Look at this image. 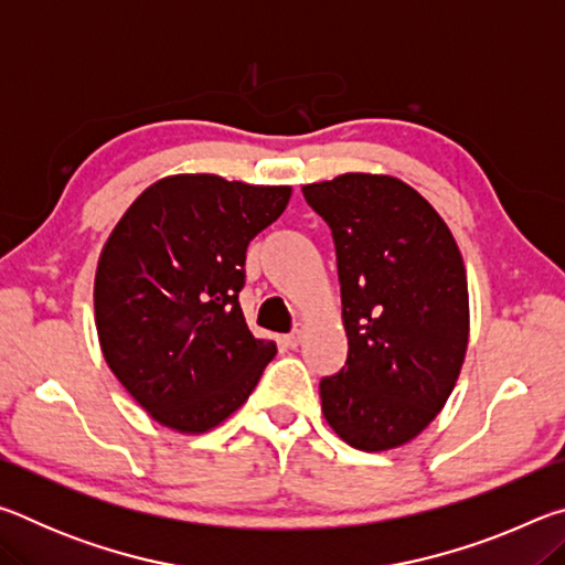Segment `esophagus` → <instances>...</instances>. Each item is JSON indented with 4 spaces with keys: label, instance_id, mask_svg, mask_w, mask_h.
Returning a JSON list of instances; mask_svg holds the SVG:
<instances>
[{
    "label": "esophagus",
    "instance_id": "obj_1",
    "mask_svg": "<svg viewBox=\"0 0 565 565\" xmlns=\"http://www.w3.org/2000/svg\"><path fill=\"white\" fill-rule=\"evenodd\" d=\"M303 329H306V323H303V321L296 323L294 331H291V333H286V337H284V343H286V347H289V349H296V347H299L301 339H303Z\"/></svg>",
    "mask_w": 565,
    "mask_h": 565
}]
</instances>
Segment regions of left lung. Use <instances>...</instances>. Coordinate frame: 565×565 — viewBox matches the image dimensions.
I'll return each instance as SVG.
<instances>
[{"label": "left lung", "mask_w": 565, "mask_h": 565, "mask_svg": "<svg viewBox=\"0 0 565 565\" xmlns=\"http://www.w3.org/2000/svg\"><path fill=\"white\" fill-rule=\"evenodd\" d=\"M329 224L349 356L321 379L329 426L359 451L416 438L451 396L468 347L461 252L436 209L401 179L341 174L306 184Z\"/></svg>", "instance_id": "obj_1"}]
</instances>
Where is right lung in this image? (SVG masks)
<instances>
[{
  "instance_id": "1",
  "label": "right lung",
  "mask_w": 565,
  "mask_h": 565,
  "mask_svg": "<svg viewBox=\"0 0 565 565\" xmlns=\"http://www.w3.org/2000/svg\"><path fill=\"white\" fill-rule=\"evenodd\" d=\"M289 199V186L177 174L114 226L94 279L102 353L159 424L204 434L259 384L276 343L248 331L238 291L248 242Z\"/></svg>"
}]
</instances>
